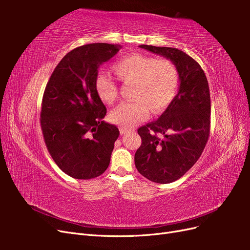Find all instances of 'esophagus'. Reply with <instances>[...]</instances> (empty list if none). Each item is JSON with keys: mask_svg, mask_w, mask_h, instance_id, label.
I'll return each mask as SVG.
<instances>
[{"mask_svg": "<svg viewBox=\"0 0 250 250\" xmlns=\"http://www.w3.org/2000/svg\"><path fill=\"white\" fill-rule=\"evenodd\" d=\"M129 131H131V130L130 129H127V128H124V127H120L121 134H126V133H128Z\"/></svg>", "mask_w": 250, "mask_h": 250, "instance_id": "obj_1", "label": "esophagus"}]
</instances>
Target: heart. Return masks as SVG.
<instances>
[{
    "instance_id": "b5f03b06",
    "label": "heart",
    "mask_w": 250,
    "mask_h": 250,
    "mask_svg": "<svg viewBox=\"0 0 250 250\" xmlns=\"http://www.w3.org/2000/svg\"><path fill=\"white\" fill-rule=\"evenodd\" d=\"M112 72L123 83H133V101L124 102L113 109L109 119L113 124L131 128L145 121L152 109L160 113L175 98L179 86L176 64L167 58H156L141 53H132L112 64ZM100 99L111 104L118 98V85L105 75H98L95 82Z\"/></svg>"
}]
</instances>
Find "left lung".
Wrapping results in <instances>:
<instances>
[{
	"label": "left lung",
	"mask_w": 250,
	"mask_h": 250,
	"mask_svg": "<svg viewBox=\"0 0 250 250\" xmlns=\"http://www.w3.org/2000/svg\"><path fill=\"white\" fill-rule=\"evenodd\" d=\"M140 48L168 58L179 72V89L158 120L140 127L142 145L134 164L144 177L170 184L190 170L206 147L210 129V97L199 63L175 48L141 44ZM162 134L163 139L157 137Z\"/></svg>",
	"instance_id": "8db88e82"
}]
</instances>
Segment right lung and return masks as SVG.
Segmentation results:
<instances>
[{"mask_svg":"<svg viewBox=\"0 0 250 250\" xmlns=\"http://www.w3.org/2000/svg\"><path fill=\"white\" fill-rule=\"evenodd\" d=\"M105 42L78 47L60 60L44 89L41 126L56 165L76 179L100 176L108 168L117 126L104 122L106 107L96 92L99 66L120 51Z\"/></svg>","mask_w":250,"mask_h":250,"instance_id":"right-lung-1","label":"right lung"}]
</instances>
